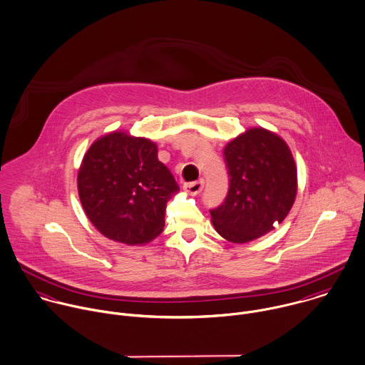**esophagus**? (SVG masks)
Wrapping results in <instances>:
<instances>
[{"label": "esophagus", "mask_w": 365, "mask_h": 365, "mask_svg": "<svg viewBox=\"0 0 365 365\" xmlns=\"http://www.w3.org/2000/svg\"><path fill=\"white\" fill-rule=\"evenodd\" d=\"M203 189V180H197V182H192V183H185L183 185V190L192 196H196L202 192Z\"/></svg>", "instance_id": "obj_1"}]
</instances>
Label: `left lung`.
I'll list each match as a JSON object with an SVG mask.
<instances>
[{"mask_svg":"<svg viewBox=\"0 0 365 365\" xmlns=\"http://www.w3.org/2000/svg\"><path fill=\"white\" fill-rule=\"evenodd\" d=\"M229 193L210 210L215 230L227 242L249 243L272 232L293 207L297 166L286 140L262 126L249 128L223 149Z\"/></svg>","mask_w":365,"mask_h":365,"instance_id":"obj_1","label":"left lung"}]
</instances>
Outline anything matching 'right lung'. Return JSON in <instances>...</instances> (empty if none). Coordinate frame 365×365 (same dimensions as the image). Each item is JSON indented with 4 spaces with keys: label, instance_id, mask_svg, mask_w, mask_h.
<instances>
[{
    "label": "right lung",
    "instance_id": "add662e5",
    "mask_svg": "<svg viewBox=\"0 0 365 365\" xmlns=\"http://www.w3.org/2000/svg\"><path fill=\"white\" fill-rule=\"evenodd\" d=\"M82 209L105 237L128 246L156 239L165 226L168 200L179 192L158 159V145L125 130L99 136L78 169Z\"/></svg>",
    "mask_w": 365,
    "mask_h": 365
}]
</instances>
